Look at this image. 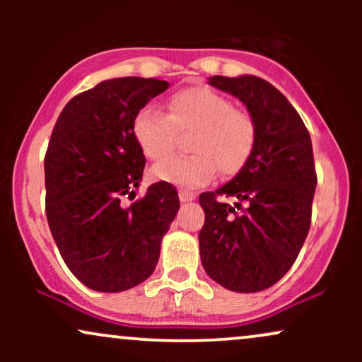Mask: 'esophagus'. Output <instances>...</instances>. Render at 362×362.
I'll return each instance as SVG.
<instances>
[{"label": "esophagus", "mask_w": 362, "mask_h": 362, "mask_svg": "<svg viewBox=\"0 0 362 362\" xmlns=\"http://www.w3.org/2000/svg\"><path fill=\"white\" fill-rule=\"evenodd\" d=\"M178 197H180L182 202H192L195 199V194L194 192H189V190H178Z\"/></svg>", "instance_id": "1"}]
</instances>
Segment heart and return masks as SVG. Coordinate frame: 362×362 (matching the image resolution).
Instances as JSON below:
<instances>
[{
    "mask_svg": "<svg viewBox=\"0 0 362 362\" xmlns=\"http://www.w3.org/2000/svg\"><path fill=\"white\" fill-rule=\"evenodd\" d=\"M194 132L189 158L158 161L151 175L182 189H197L214 177L240 172L252 156L257 141L255 120L233 109L230 98L207 86L178 91L168 102V115L156 107H143L132 122V132L143 155L160 160L171 151L177 132Z\"/></svg>",
    "mask_w": 362,
    "mask_h": 362,
    "instance_id": "b5f03b06",
    "label": "heart"
}]
</instances>
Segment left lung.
Listing matches in <instances>:
<instances>
[{
    "label": "left lung",
    "instance_id": "left-lung-1",
    "mask_svg": "<svg viewBox=\"0 0 362 362\" xmlns=\"http://www.w3.org/2000/svg\"><path fill=\"white\" fill-rule=\"evenodd\" d=\"M207 81L247 107L257 141L228 184L199 195L206 214L199 233L201 262L223 288L257 293L289 271L308 236L317 189L313 148L300 114L269 81L253 74ZM219 197H233L235 204Z\"/></svg>",
    "mask_w": 362,
    "mask_h": 362
}]
</instances>
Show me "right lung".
<instances>
[{
  "instance_id": "add662e5",
  "label": "right lung",
  "mask_w": 362,
  "mask_h": 362,
  "mask_svg": "<svg viewBox=\"0 0 362 362\" xmlns=\"http://www.w3.org/2000/svg\"><path fill=\"white\" fill-rule=\"evenodd\" d=\"M170 86L155 78H114L71 98L44 160L45 213L69 271L86 288L120 293L146 281L180 209L175 187L156 182L124 206L143 180L132 132L136 114Z\"/></svg>"
}]
</instances>
